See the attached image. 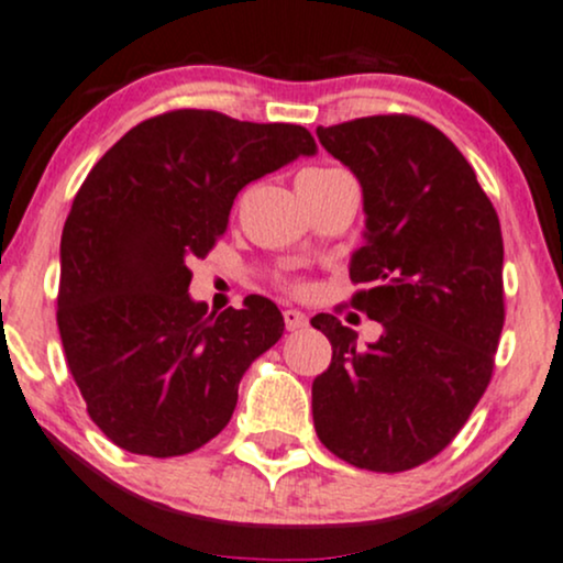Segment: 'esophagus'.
Here are the masks:
<instances>
[{
    "instance_id": "1",
    "label": "esophagus",
    "mask_w": 563,
    "mask_h": 563,
    "mask_svg": "<svg viewBox=\"0 0 563 563\" xmlns=\"http://www.w3.org/2000/svg\"><path fill=\"white\" fill-rule=\"evenodd\" d=\"M284 324H287L289 332H300L308 327V316L298 311V308H287V311H284Z\"/></svg>"
}]
</instances>
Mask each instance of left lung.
I'll return each mask as SVG.
<instances>
[{
	"label": "left lung",
	"mask_w": 563,
	"mask_h": 563,
	"mask_svg": "<svg viewBox=\"0 0 563 563\" xmlns=\"http://www.w3.org/2000/svg\"><path fill=\"white\" fill-rule=\"evenodd\" d=\"M316 135L362 183L351 306L383 327L358 345L338 316L311 319L332 343L311 388L316 435L356 468H418L492 380L505 321L500 220L457 145L422 119L364 117Z\"/></svg>",
	"instance_id": "1"
}]
</instances>
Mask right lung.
I'll list each match as a JSON object with an SVG mask.
<instances>
[{"label": "right lung", "instance_id": "1", "mask_svg": "<svg viewBox=\"0 0 563 563\" xmlns=\"http://www.w3.org/2000/svg\"><path fill=\"white\" fill-rule=\"evenodd\" d=\"M316 141L300 124L180 109L145 119L100 156L60 236L58 330L95 426L132 454L175 457L229 426L239 380L284 332L276 302L207 313L205 257L252 180Z\"/></svg>", "mask_w": 563, "mask_h": 563}]
</instances>
